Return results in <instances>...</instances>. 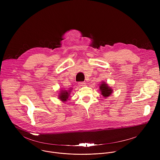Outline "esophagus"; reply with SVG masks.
<instances>
[{"label":"esophagus","instance_id":"esophagus-1","mask_svg":"<svg viewBox=\"0 0 160 160\" xmlns=\"http://www.w3.org/2000/svg\"><path fill=\"white\" fill-rule=\"evenodd\" d=\"M78 85L80 86H85V82H80L78 83Z\"/></svg>","mask_w":160,"mask_h":160}]
</instances>
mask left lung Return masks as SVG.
<instances>
[{
	"label": "left lung",
	"instance_id": "left-lung-1",
	"mask_svg": "<svg viewBox=\"0 0 160 160\" xmlns=\"http://www.w3.org/2000/svg\"><path fill=\"white\" fill-rule=\"evenodd\" d=\"M100 90L101 92V94L104 98H107L108 96H110L112 93V89L108 86L106 83H102L100 86Z\"/></svg>",
	"mask_w": 160,
	"mask_h": 160
}]
</instances>
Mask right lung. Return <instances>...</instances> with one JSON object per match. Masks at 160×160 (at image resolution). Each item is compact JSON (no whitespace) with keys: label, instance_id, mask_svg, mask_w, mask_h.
<instances>
[{"label":"right lung","instance_id":"obj_1","mask_svg":"<svg viewBox=\"0 0 160 160\" xmlns=\"http://www.w3.org/2000/svg\"><path fill=\"white\" fill-rule=\"evenodd\" d=\"M70 92H71L70 90H61L60 95L59 96V99H61L62 101H67V99H68V98H69V96H70Z\"/></svg>","mask_w":160,"mask_h":160}]
</instances>
